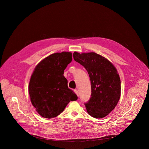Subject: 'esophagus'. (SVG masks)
<instances>
[{
  "instance_id": "esophagus-1",
  "label": "esophagus",
  "mask_w": 149,
  "mask_h": 149,
  "mask_svg": "<svg viewBox=\"0 0 149 149\" xmlns=\"http://www.w3.org/2000/svg\"><path fill=\"white\" fill-rule=\"evenodd\" d=\"M74 92H75V93L77 94V95L78 97L79 94H78V90H74Z\"/></svg>"
}]
</instances>
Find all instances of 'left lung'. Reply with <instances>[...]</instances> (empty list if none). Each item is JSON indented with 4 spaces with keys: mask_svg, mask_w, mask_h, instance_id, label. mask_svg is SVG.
<instances>
[{
    "mask_svg": "<svg viewBox=\"0 0 149 149\" xmlns=\"http://www.w3.org/2000/svg\"><path fill=\"white\" fill-rule=\"evenodd\" d=\"M74 59L87 71L91 95L85 104L87 113L95 118L107 116L116 107L121 95V81L117 70L105 57L95 52H74Z\"/></svg>",
    "mask_w": 149,
    "mask_h": 149,
    "instance_id": "8db88e82",
    "label": "left lung"
}]
</instances>
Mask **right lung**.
<instances>
[{
  "label": "right lung",
  "instance_id": "add662e5",
  "mask_svg": "<svg viewBox=\"0 0 149 149\" xmlns=\"http://www.w3.org/2000/svg\"><path fill=\"white\" fill-rule=\"evenodd\" d=\"M71 61V52H57L45 58L35 67L28 91L32 104L42 117H56L71 101L78 99L63 76Z\"/></svg>",
  "mask_w": 149,
  "mask_h": 149
}]
</instances>
